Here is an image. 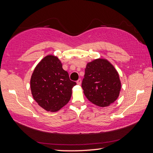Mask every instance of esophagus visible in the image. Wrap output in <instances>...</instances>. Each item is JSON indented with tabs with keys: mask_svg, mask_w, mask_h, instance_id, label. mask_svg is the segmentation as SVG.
<instances>
[{
	"mask_svg": "<svg viewBox=\"0 0 153 153\" xmlns=\"http://www.w3.org/2000/svg\"><path fill=\"white\" fill-rule=\"evenodd\" d=\"M76 83H77V84L80 85V84H81V83H82V80L80 79H79L77 80V81L76 82Z\"/></svg>",
	"mask_w": 153,
	"mask_h": 153,
	"instance_id": "1",
	"label": "esophagus"
}]
</instances>
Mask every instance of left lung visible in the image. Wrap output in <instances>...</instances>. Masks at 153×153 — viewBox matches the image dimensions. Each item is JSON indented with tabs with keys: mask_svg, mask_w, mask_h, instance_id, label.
<instances>
[{
	"mask_svg": "<svg viewBox=\"0 0 153 153\" xmlns=\"http://www.w3.org/2000/svg\"><path fill=\"white\" fill-rule=\"evenodd\" d=\"M82 87L90 102L105 107L117 99L121 84L115 67L107 59L99 58L87 63Z\"/></svg>",
	"mask_w": 153,
	"mask_h": 153,
	"instance_id": "obj_1",
	"label": "left lung"
}]
</instances>
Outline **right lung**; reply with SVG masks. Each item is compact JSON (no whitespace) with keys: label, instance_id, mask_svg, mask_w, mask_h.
<instances>
[{"label":"right lung","instance_id":"obj_1","mask_svg":"<svg viewBox=\"0 0 153 153\" xmlns=\"http://www.w3.org/2000/svg\"><path fill=\"white\" fill-rule=\"evenodd\" d=\"M55 55L45 56L33 69L30 79L33 98L46 111L56 112L70 100L72 88L76 83L71 81Z\"/></svg>","mask_w":153,"mask_h":153}]
</instances>
